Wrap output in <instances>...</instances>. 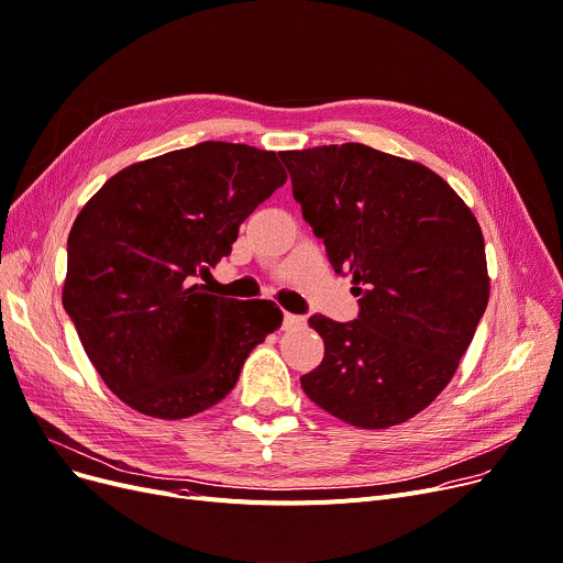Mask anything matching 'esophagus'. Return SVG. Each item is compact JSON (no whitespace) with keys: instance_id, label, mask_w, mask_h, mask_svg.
Returning <instances> with one entry per match:
<instances>
[{"instance_id":"1","label":"esophagus","mask_w":563,"mask_h":563,"mask_svg":"<svg viewBox=\"0 0 563 563\" xmlns=\"http://www.w3.org/2000/svg\"><path fill=\"white\" fill-rule=\"evenodd\" d=\"M306 324V320L301 314H291V312H285L283 314V329L285 331H289V329H299V327H303Z\"/></svg>"}]
</instances>
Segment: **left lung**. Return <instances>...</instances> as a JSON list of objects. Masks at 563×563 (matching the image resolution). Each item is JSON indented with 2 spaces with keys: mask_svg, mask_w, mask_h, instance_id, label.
<instances>
[{
  "mask_svg": "<svg viewBox=\"0 0 563 563\" xmlns=\"http://www.w3.org/2000/svg\"><path fill=\"white\" fill-rule=\"evenodd\" d=\"M278 156L361 308L354 322L308 320L324 358L306 396L356 428L405 423L446 388L490 299L481 225L421 163L358 142Z\"/></svg>",
  "mask_w": 563,
  "mask_h": 563,
  "instance_id": "8db88e82",
  "label": "left lung"
}]
</instances>
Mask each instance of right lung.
Wrapping results in <instances>:
<instances>
[{
  "label": "right lung",
  "mask_w": 563,
  "mask_h": 563,
  "mask_svg": "<svg viewBox=\"0 0 563 563\" xmlns=\"http://www.w3.org/2000/svg\"><path fill=\"white\" fill-rule=\"evenodd\" d=\"M285 181L274 152L200 142L124 167L82 207L62 303L119 400L177 421L234 388L283 312L209 295L195 278L232 253L239 225Z\"/></svg>",
  "instance_id": "right-lung-1"
}]
</instances>
